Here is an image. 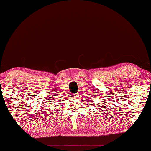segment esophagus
I'll return each mask as SVG.
<instances>
[{
    "label": "esophagus",
    "instance_id": "1",
    "mask_svg": "<svg viewBox=\"0 0 151 151\" xmlns=\"http://www.w3.org/2000/svg\"><path fill=\"white\" fill-rule=\"evenodd\" d=\"M72 96L73 97V98H77L78 97V94H72Z\"/></svg>",
    "mask_w": 151,
    "mask_h": 151
}]
</instances>
